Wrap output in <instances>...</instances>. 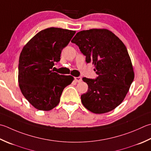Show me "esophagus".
<instances>
[{
  "label": "esophagus",
  "instance_id": "esophagus-1",
  "mask_svg": "<svg viewBox=\"0 0 151 151\" xmlns=\"http://www.w3.org/2000/svg\"><path fill=\"white\" fill-rule=\"evenodd\" d=\"M75 81L76 82H80L82 81V78L81 77H75Z\"/></svg>",
  "mask_w": 151,
  "mask_h": 151
}]
</instances>
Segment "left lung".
Here are the masks:
<instances>
[{"label":"left lung","mask_w":151,"mask_h":151,"mask_svg":"<svg viewBox=\"0 0 151 151\" xmlns=\"http://www.w3.org/2000/svg\"><path fill=\"white\" fill-rule=\"evenodd\" d=\"M71 42L79 47L87 63H92L96 79L82 78L88 86L81 101L96 114L108 113L123 101L134 79L131 59L120 38L106 29H92L76 34Z\"/></svg>","instance_id":"left-lung-1"}]
</instances>
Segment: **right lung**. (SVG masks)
Masks as SVG:
<instances>
[{
	"label": "right lung",
	"instance_id": "obj_1",
	"mask_svg": "<svg viewBox=\"0 0 151 151\" xmlns=\"http://www.w3.org/2000/svg\"><path fill=\"white\" fill-rule=\"evenodd\" d=\"M75 31L50 27L40 31L22 49L19 60L18 82L26 99L38 110L50 111L60 101L63 90L74 78L54 72L62 50Z\"/></svg>",
	"mask_w": 151,
	"mask_h": 151
}]
</instances>
